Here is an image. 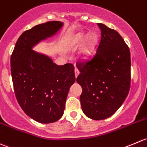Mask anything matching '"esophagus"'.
I'll list each match as a JSON object with an SVG mask.
<instances>
[{
	"instance_id": "1",
	"label": "esophagus",
	"mask_w": 147,
	"mask_h": 147,
	"mask_svg": "<svg viewBox=\"0 0 147 147\" xmlns=\"http://www.w3.org/2000/svg\"><path fill=\"white\" fill-rule=\"evenodd\" d=\"M74 72H75V76L77 77L78 76V74H79V71H78V69H77L76 67H75V69H74Z\"/></svg>"
}]
</instances>
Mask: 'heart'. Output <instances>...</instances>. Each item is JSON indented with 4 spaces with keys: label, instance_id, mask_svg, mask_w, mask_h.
Listing matches in <instances>:
<instances>
[{
    "label": "heart",
    "instance_id": "heart-1",
    "mask_svg": "<svg viewBox=\"0 0 147 147\" xmlns=\"http://www.w3.org/2000/svg\"><path fill=\"white\" fill-rule=\"evenodd\" d=\"M88 33H80L78 35L75 36L74 39V43L76 44H80V43H83L86 39L88 38ZM96 41V36L94 34L90 35L89 37L88 38L87 40L86 44L84 46L83 48L82 51H81V56L83 58H86L88 55L91 53V50L94 48V45H95Z\"/></svg>",
    "mask_w": 147,
    "mask_h": 147
}]
</instances>
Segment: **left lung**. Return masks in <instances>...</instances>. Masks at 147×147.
<instances>
[{
    "label": "left lung",
    "instance_id": "left-lung-1",
    "mask_svg": "<svg viewBox=\"0 0 147 147\" xmlns=\"http://www.w3.org/2000/svg\"><path fill=\"white\" fill-rule=\"evenodd\" d=\"M101 40L89 61L78 63L76 81L83 112L88 118L102 120L112 116L126 99L130 89L131 57L129 47L119 33L98 24Z\"/></svg>",
    "mask_w": 147,
    "mask_h": 147
}]
</instances>
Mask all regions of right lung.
<instances>
[{
    "instance_id": "1",
    "label": "right lung",
    "mask_w": 147,
    "mask_h": 147,
    "mask_svg": "<svg viewBox=\"0 0 147 147\" xmlns=\"http://www.w3.org/2000/svg\"><path fill=\"white\" fill-rule=\"evenodd\" d=\"M63 25L49 21L24 31L11 57L17 101L23 111L39 123L55 122L63 116L69 88L76 81L73 65L58 66L50 57L32 49L54 36Z\"/></svg>"
}]
</instances>
